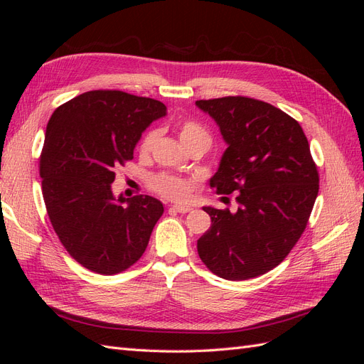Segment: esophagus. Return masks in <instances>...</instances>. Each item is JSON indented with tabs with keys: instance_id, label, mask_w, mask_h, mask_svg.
I'll return each mask as SVG.
<instances>
[{
	"instance_id": "1",
	"label": "esophagus",
	"mask_w": 364,
	"mask_h": 364,
	"mask_svg": "<svg viewBox=\"0 0 364 364\" xmlns=\"http://www.w3.org/2000/svg\"><path fill=\"white\" fill-rule=\"evenodd\" d=\"M173 209L176 213H181V214H186L191 211V206H186V205H173Z\"/></svg>"
}]
</instances>
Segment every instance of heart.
<instances>
[{
	"label": "heart",
	"mask_w": 364,
	"mask_h": 364,
	"mask_svg": "<svg viewBox=\"0 0 364 364\" xmlns=\"http://www.w3.org/2000/svg\"><path fill=\"white\" fill-rule=\"evenodd\" d=\"M158 138H159L158 130H149L144 135V138L141 139V144H139L141 153H144V155L150 153L153 147H155ZM179 139L186 150L197 144H206L208 147L211 144V136H209L206 129L202 127L199 123H196V121H183V123L179 126ZM149 186L151 191H155L159 196L165 197V199H171V200L185 199V197H188L191 190V185L188 181L168 173H158V174L150 176Z\"/></svg>",
	"instance_id": "b5f03b06"
}]
</instances>
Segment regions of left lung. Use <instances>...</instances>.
Instances as JSON below:
<instances>
[{
	"instance_id": "left-lung-1",
	"label": "left lung",
	"mask_w": 364,
	"mask_h": 364,
	"mask_svg": "<svg viewBox=\"0 0 364 364\" xmlns=\"http://www.w3.org/2000/svg\"><path fill=\"white\" fill-rule=\"evenodd\" d=\"M228 144L209 185L237 191L235 211L205 206L211 228L197 252L217 277L243 281L274 269L301 238L318 193V173L302 127L249 97L199 100ZM228 199V197H223Z\"/></svg>"
}]
</instances>
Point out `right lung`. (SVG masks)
Masks as SVG:
<instances>
[{
  "mask_svg": "<svg viewBox=\"0 0 364 364\" xmlns=\"http://www.w3.org/2000/svg\"><path fill=\"white\" fill-rule=\"evenodd\" d=\"M164 103L123 91H90L53 112L41 153L42 194L54 232L70 255L100 274L124 272L142 257L164 213L151 196L115 197L119 165Z\"/></svg>",
  "mask_w": 364,
  "mask_h": 364,
  "instance_id": "1",
  "label": "right lung"
}]
</instances>
